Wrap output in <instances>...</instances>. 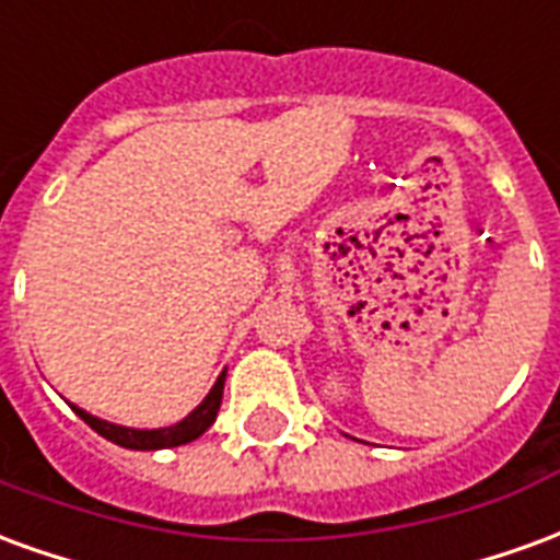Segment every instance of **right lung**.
I'll use <instances>...</instances> for the list:
<instances>
[{"label": "right lung", "instance_id": "add662e5", "mask_svg": "<svg viewBox=\"0 0 560 560\" xmlns=\"http://www.w3.org/2000/svg\"><path fill=\"white\" fill-rule=\"evenodd\" d=\"M224 377H228V369L221 372L219 381H215L212 389L207 393V399L200 401L195 411L188 413L185 420L173 422V425H164V429H128V425H116V422L98 420V417H92L90 411H83L78 405H71V408H74V413H78L80 420L86 422V425H92L102 438H107V441H114V444L119 446H126V450H167V446L191 444V441H197V438L215 422L221 408V393H224Z\"/></svg>", "mask_w": 560, "mask_h": 560}]
</instances>
